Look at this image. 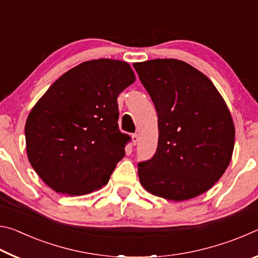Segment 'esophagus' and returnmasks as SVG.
I'll use <instances>...</instances> for the list:
<instances>
[{"label": "esophagus", "instance_id": "esophagus-1", "mask_svg": "<svg viewBox=\"0 0 258 258\" xmlns=\"http://www.w3.org/2000/svg\"><path fill=\"white\" fill-rule=\"evenodd\" d=\"M138 141H139L138 134H133V135H132V145L135 146V145H137V143H138Z\"/></svg>", "mask_w": 258, "mask_h": 258}]
</instances>
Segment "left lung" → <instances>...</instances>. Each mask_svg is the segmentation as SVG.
Masks as SVG:
<instances>
[{"mask_svg": "<svg viewBox=\"0 0 258 258\" xmlns=\"http://www.w3.org/2000/svg\"><path fill=\"white\" fill-rule=\"evenodd\" d=\"M158 115V146L139 163L141 185L150 194L183 202L204 194L232 158L234 124L209 78L184 61L134 62Z\"/></svg>", "mask_w": 258, "mask_h": 258, "instance_id": "obj_1", "label": "left lung"}]
</instances>
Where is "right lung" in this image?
I'll use <instances>...</instances> for the list:
<instances>
[{"mask_svg":"<svg viewBox=\"0 0 258 258\" xmlns=\"http://www.w3.org/2000/svg\"><path fill=\"white\" fill-rule=\"evenodd\" d=\"M134 82L125 61H85L60 76L33 107L26 150L52 190L83 196L107 184L130 141L118 127L117 98Z\"/></svg>","mask_w":258,"mask_h":258,"instance_id":"1","label":"right lung"}]
</instances>
